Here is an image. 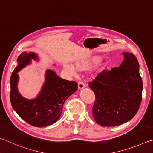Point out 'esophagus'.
Instances as JSON below:
<instances>
[{
	"mask_svg": "<svg viewBox=\"0 0 153 153\" xmlns=\"http://www.w3.org/2000/svg\"><path fill=\"white\" fill-rule=\"evenodd\" d=\"M85 88V84L83 82H79L78 83V89L82 90L83 88Z\"/></svg>",
	"mask_w": 153,
	"mask_h": 153,
	"instance_id": "1",
	"label": "esophagus"
}]
</instances>
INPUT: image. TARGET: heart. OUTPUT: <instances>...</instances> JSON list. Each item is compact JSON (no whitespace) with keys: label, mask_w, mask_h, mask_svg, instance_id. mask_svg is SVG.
<instances>
[{"label":"heart","mask_w":153,"mask_h":153,"mask_svg":"<svg viewBox=\"0 0 153 153\" xmlns=\"http://www.w3.org/2000/svg\"><path fill=\"white\" fill-rule=\"evenodd\" d=\"M99 60V57L98 56H92L90 58L80 59L76 61L74 63V67L69 64H65L63 65V69L67 74L71 75V76H75L76 73V70L79 71H86L88 69L91 68V67L96 64ZM105 66V63L104 62H100L98 65L96 67V69L93 71L92 74L97 75L101 72L102 69Z\"/></svg>","instance_id":"b5f03b06"}]
</instances>
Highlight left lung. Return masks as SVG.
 Here are the masks:
<instances>
[{
  "label": "left lung",
  "mask_w": 153,
  "mask_h": 153,
  "mask_svg": "<svg viewBox=\"0 0 153 153\" xmlns=\"http://www.w3.org/2000/svg\"><path fill=\"white\" fill-rule=\"evenodd\" d=\"M120 67L104 70L89 82L95 94L93 117L105 127L121 125L131 120L142 101V80L139 63L132 53H123Z\"/></svg>",
  "instance_id": "left-lung-1"
}]
</instances>
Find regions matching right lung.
<instances>
[{
    "label": "right lung",
    "mask_w": 153,
    "mask_h": 153,
    "mask_svg": "<svg viewBox=\"0 0 153 153\" xmlns=\"http://www.w3.org/2000/svg\"><path fill=\"white\" fill-rule=\"evenodd\" d=\"M39 57L33 52H23L17 58L15 67L10 79V100L13 109L19 117L30 125L46 127L55 123L63 111V106L67 98L76 92L77 84L59 77L55 71L48 69L45 72V82L40 92L35 98L28 99L18 91V72Z\"/></svg>",
    "instance_id": "add662e5"
}]
</instances>
